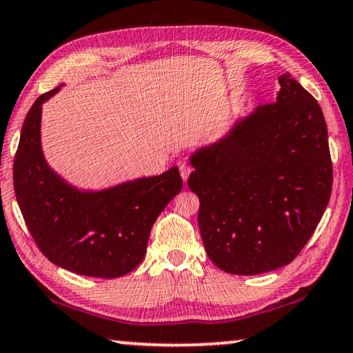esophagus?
<instances>
[{
	"label": "esophagus",
	"instance_id": "esophagus-1",
	"mask_svg": "<svg viewBox=\"0 0 353 353\" xmlns=\"http://www.w3.org/2000/svg\"><path fill=\"white\" fill-rule=\"evenodd\" d=\"M191 172H192V167L188 164V162H183V164L180 165V175H181V178L183 180H188V176L191 175Z\"/></svg>",
	"mask_w": 353,
	"mask_h": 353
}]
</instances>
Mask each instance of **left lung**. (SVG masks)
I'll list each match as a JSON object with an SVG mask.
<instances>
[{"instance_id": "obj_1", "label": "left lung", "mask_w": 353, "mask_h": 353, "mask_svg": "<svg viewBox=\"0 0 353 353\" xmlns=\"http://www.w3.org/2000/svg\"><path fill=\"white\" fill-rule=\"evenodd\" d=\"M277 101L258 106L226 139L192 156L208 258L234 275L290 264L312 237L333 188L328 129L298 81L279 78Z\"/></svg>"}]
</instances>
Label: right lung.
<instances>
[{"mask_svg":"<svg viewBox=\"0 0 353 353\" xmlns=\"http://www.w3.org/2000/svg\"><path fill=\"white\" fill-rule=\"evenodd\" d=\"M59 88L39 95L22 125L14 157V191L41 253L55 265L88 277L129 274L146 254L154 221L181 191L178 167L106 191L81 192L46 164L39 141L41 106Z\"/></svg>","mask_w":353,"mask_h":353,"instance_id":"obj_1","label":"right lung"}]
</instances>
